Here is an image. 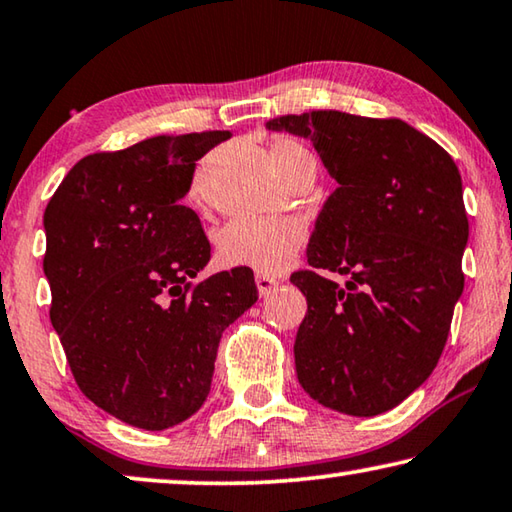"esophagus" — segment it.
I'll list each match as a JSON object with an SVG mask.
<instances>
[{"instance_id":"esophagus-1","label":"esophagus","mask_w":512,"mask_h":512,"mask_svg":"<svg viewBox=\"0 0 512 512\" xmlns=\"http://www.w3.org/2000/svg\"><path fill=\"white\" fill-rule=\"evenodd\" d=\"M255 282H257L259 296H269L271 291L280 285L278 280L271 278V275H266V273H257V275H255Z\"/></svg>"}]
</instances>
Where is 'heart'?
<instances>
[{
	"label": "heart",
	"instance_id": "1",
	"mask_svg": "<svg viewBox=\"0 0 512 512\" xmlns=\"http://www.w3.org/2000/svg\"><path fill=\"white\" fill-rule=\"evenodd\" d=\"M310 154L296 141L273 143L271 159L282 168L289 159ZM307 237L298 218H234L218 232V259L225 266H248L262 273H278L294 262Z\"/></svg>",
	"mask_w": 512,
	"mask_h": 512
}]
</instances>
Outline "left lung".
<instances>
[{
	"instance_id": "left-lung-1",
	"label": "left lung",
	"mask_w": 512,
	"mask_h": 512,
	"mask_svg": "<svg viewBox=\"0 0 512 512\" xmlns=\"http://www.w3.org/2000/svg\"><path fill=\"white\" fill-rule=\"evenodd\" d=\"M271 132L310 139L337 189L323 202L294 358L314 401L351 417L392 410L431 376L465 287L469 221L449 152L403 120L342 111L280 116ZM323 270L351 274L344 288Z\"/></svg>"
}]
</instances>
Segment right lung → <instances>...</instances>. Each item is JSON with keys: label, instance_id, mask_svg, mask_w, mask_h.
Listing matches in <instances>:
<instances>
[{"label": "right lung", "instance_id": "right-lung-1", "mask_svg": "<svg viewBox=\"0 0 512 512\" xmlns=\"http://www.w3.org/2000/svg\"><path fill=\"white\" fill-rule=\"evenodd\" d=\"M230 132L154 136L88 154L45 209L50 319L97 408L164 431L205 403L223 330L255 305L246 266L209 275L212 248L184 205L196 161Z\"/></svg>", "mask_w": 512, "mask_h": 512}]
</instances>
